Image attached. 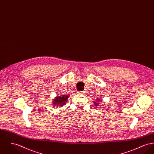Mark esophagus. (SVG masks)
Masks as SVG:
<instances>
[{
    "instance_id": "esophagus-1",
    "label": "esophagus",
    "mask_w": 154,
    "mask_h": 154,
    "mask_svg": "<svg viewBox=\"0 0 154 154\" xmlns=\"http://www.w3.org/2000/svg\"><path fill=\"white\" fill-rule=\"evenodd\" d=\"M84 92H83V91H81V92H78V94H84Z\"/></svg>"
}]
</instances>
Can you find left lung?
<instances>
[{"mask_svg": "<svg viewBox=\"0 0 154 154\" xmlns=\"http://www.w3.org/2000/svg\"><path fill=\"white\" fill-rule=\"evenodd\" d=\"M97 99V100H99V99ZM94 104H96V106H97V105L99 104V103H98L95 102H94Z\"/></svg>", "mask_w": 154, "mask_h": 154, "instance_id": "obj_1", "label": "left lung"}]
</instances>
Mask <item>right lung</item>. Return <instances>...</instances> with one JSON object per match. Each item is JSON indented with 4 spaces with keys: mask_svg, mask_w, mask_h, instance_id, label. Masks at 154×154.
I'll return each mask as SVG.
<instances>
[{
    "mask_svg": "<svg viewBox=\"0 0 154 154\" xmlns=\"http://www.w3.org/2000/svg\"><path fill=\"white\" fill-rule=\"evenodd\" d=\"M68 97H69V96H68V95L57 96V97H55V99L53 101V102H54L53 104L55 106H57L58 107H62L63 105H65Z\"/></svg>",
    "mask_w": 154,
    "mask_h": 154,
    "instance_id": "add662e5",
    "label": "right lung"
}]
</instances>
